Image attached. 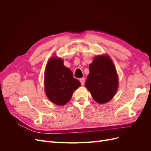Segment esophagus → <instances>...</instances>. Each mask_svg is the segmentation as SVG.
Returning a JSON list of instances; mask_svg holds the SVG:
<instances>
[{
  "label": "esophagus",
  "mask_w": 151,
  "mask_h": 151,
  "mask_svg": "<svg viewBox=\"0 0 151 151\" xmlns=\"http://www.w3.org/2000/svg\"><path fill=\"white\" fill-rule=\"evenodd\" d=\"M80 82H81V84L83 86V85L84 84V83H85V79H84V78H81V79H80Z\"/></svg>",
  "instance_id": "34e87169"
}]
</instances>
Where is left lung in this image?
<instances>
[{
	"label": "left lung",
	"instance_id": "8db88e82",
	"mask_svg": "<svg viewBox=\"0 0 151 151\" xmlns=\"http://www.w3.org/2000/svg\"><path fill=\"white\" fill-rule=\"evenodd\" d=\"M89 69L86 88L98 103L110 101L116 94L118 86L116 70L110 57L107 55L95 57Z\"/></svg>",
	"mask_w": 151,
	"mask_h": 151
}]
</instances>
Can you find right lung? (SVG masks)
Listing matches in <instances>:
<instances>
[{"label": "right lung", "instance_id": "1", "mask_svg": "<svg viewBox=\"0 0 151 151\" xmlns=\"http://www.w3.org/2000/svg\"><path fill=\"white\" fill-rule=\"evenodd\" d=\"M81 86L69 68L63 65L60 58L52 57L45 72V91L47 96L57 105H64L70 101L74 91Z\"/></svg>", "mask_w": 151, "mask_h": 151}]
</instances>
